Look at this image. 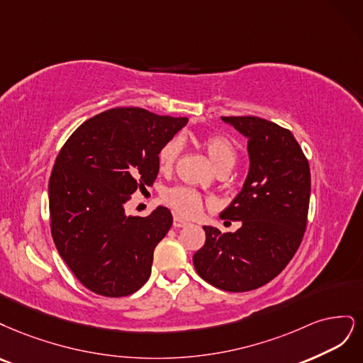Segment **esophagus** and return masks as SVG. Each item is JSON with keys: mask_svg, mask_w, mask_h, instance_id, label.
Wrapping results in <instances>:
<instances>
[{"mask_svg": "<svg viewBox=\"0 0 363 363\" xmlns=\"http://www.w3.org/2000/svg\"><path fill=\"white\" fill-rule=\"evenodd\" d=\"M186 225H189V221L184 220L182 217H179V216H174L173 217V226L174 228H185Z\"/></svg>", "mask_w": 363, "mask_h": 363, "instance_id": "1", "label": "esophagus"}]
</instances>
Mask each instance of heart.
<instances>
[{
  "instance_id": "b5f03b06",
  "label": "heart",
  "mask_w": 363,
  "mask_h": 363,
  "mask_svg": "<svg viewBox=\"0 0 363 363\" xmlns=\"http://www.w3.org/2000/svg\"><path fill=\"white\" fill-rule=\"evenodd\" d=\"M202 147L211 160L218 172L230 170L238 160V150L232 140L221 134H208L202 138ZM181 154V142L178 138H172L162 145L158 152L160 170L169 173ZM164 202L172 206L178 214L193 217L203 206V197L189 186H174L164 193Z\"/></svg>"
}]
</instances>
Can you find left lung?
Here are the masks:
<instances>
[{
	"label": "left lung",
	"mask_w": 363,
	"mask_h": 363,
	"mask_svg": "<svg viewBox=\"0 0 363 363\" xmlns=\"http://www.w3.org/2000/svg\"><path fill=\"white\" fill-rule=\"evenodd\" d=\"M221 121L247 138L249 174L220 214L242 226L228 233L203 226L206 240L193 264L213 286L244 292L270 282L296 255L308 223L311 170L297 140L285 128L256 116Z\"/></svg>",
	"instance_id": "left-lung-1"
}]
</instances>
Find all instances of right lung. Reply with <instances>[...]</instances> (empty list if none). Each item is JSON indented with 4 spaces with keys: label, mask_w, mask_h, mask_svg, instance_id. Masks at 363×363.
Segmentation results:
<instances>
[{
    "label": "right lung",
    "mask_w": 363,
    "mask_h": 363,
    "mask_svg": "<svg viewBox=\"0 0 363 363\" xmlns=\"http://www.w3.org/2000/svg\"><path fill=\"white\" fill-rule=\"evenodd\" d=\"M186 122L138 107L111 108L78 126L58 152L50 178L52 240L95 294L125 297L147 282L173 217L166 206L147 217L126 216L125 205L154 184L160 149Z\"/></svg>",
    "instance_id": "1"
}]
</instances>
